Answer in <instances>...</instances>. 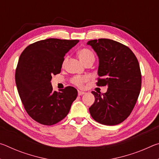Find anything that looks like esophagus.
<instances>
[{
  "instance_id": "esophagus-1",
  "label": "esophagus",
  "mask_w": 159,
  "mask_h": 159,
  "mask_svg": "<svg viewBox=\"0 0 159 159\" xmlns=\"http://www.w3.org/2000/svg\"><path fill=\"white\" fill-rule=\"evenodd\" d=\"M85 93L84 92V91H80V90H79L78 91V94H79V95H84Z\"/></svg>"
}]
</instances>
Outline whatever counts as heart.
<instances>
[{
	"label": "heart",
	"instance_id": "heart-1",
	"mask_svg": "<svg viewBox=\"0 0 159 159\" xmlns=\"http://www.w3.org/2000/svg\"><path fill=\"white\" fill-rule=\"evenodd\" d=\"M78 55L80 60L82 61V62L85 64L86 63L89 62V61H95V55L88 48H81V49L79 50L78 52ZM67 60V57H65L63 60V65L66 63ZM89 80V77L87 76H75L72 78L71 80V82L72 84L77 86L79 88H82L85 83H87Z\"/></svg>",
	"mask_w": 159,
	"mask_h": 159
}]
</instances>
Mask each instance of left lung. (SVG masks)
Returning a JSON list of instances; mask_svg holds the SVG:
<instances>
[{"mask_svg": "<svg viewBox=\"0 0 159 159\" xmlns=\"http://www.w3.org/2000/svg\"><path fill=\"white\" fill-rule=\"evenodd\" d=\"M87 44L99 57L97 85L108 86L106 93L92 91L95 100L89 108L91 116L103 125L119 124L130 116L140 93L138 59L128 46L111 39L92 40Z\"/></svg>", "mask_w": 159, "mask_h": 159, "instance_id": "1", "label": "left lung"}]
</instances>
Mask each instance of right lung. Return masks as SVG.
I'll list each match as a JSON object with an SVG mask.
<instances>
[{"instance_id":"add662e5","label":"right lung","mask_w":159,"mask_h":159,"mask_svg":"<svg viewBox=\"0 0 159 159\" xmlns=\"http://www.w3.org/2000/svg\"><path fill=\"white\" fill-rule=\"evenodd\" d=\"M79 40L48 39L30 44L21 52L15 82L24 107L31 118L45 125L56 124L69 114L76 88L53 91L52 75L60 74L64 55Z\"/></svg>"}]
</instances>
